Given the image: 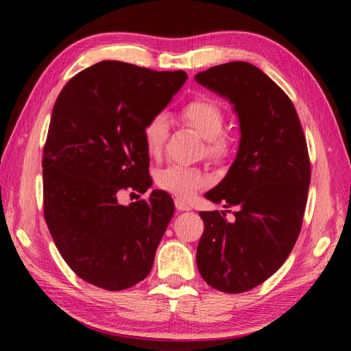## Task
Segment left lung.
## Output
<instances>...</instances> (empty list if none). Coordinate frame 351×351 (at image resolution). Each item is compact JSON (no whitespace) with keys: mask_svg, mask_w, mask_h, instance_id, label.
<instances>
[{"mask_svg":"<svg viewBox=\"0 0 351 351\" xmlns=\"http://www.w3.org/2000/svg\"><path fill=\"white\" fill-rule=\"evenodd\" d=\"M186 79L104 60L56 100L43 150L45 218L63 260L94 287L121 291L150 274L175 206L150 190L147 128ZM127 186L135 192L122 200Z\"/></svg>","mask_w":351,"mask_h":351,"instance_id":"8db88e82","label":"left lung"}]
</instances>
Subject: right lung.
<instances>
[{
    "mask_svg": "<svg viewBox=\"0 0 351 351\" xmlns=\"http://www.w3.org/2000/svg\"><path fill=\"white\" fill-rule=\"evenodd\" d=\"M195 80L232 105L240 133L210 195L218 209L201 213L197 266L212 288L239 294L268 280L293 251L310 186L306 142L287 94L254 64H218Z\"/></svg>",
    "mask_w": 351,
    "mask_h": 351,
    "instance_id": "1",
    "label": "right lung"
}]
</instances>
